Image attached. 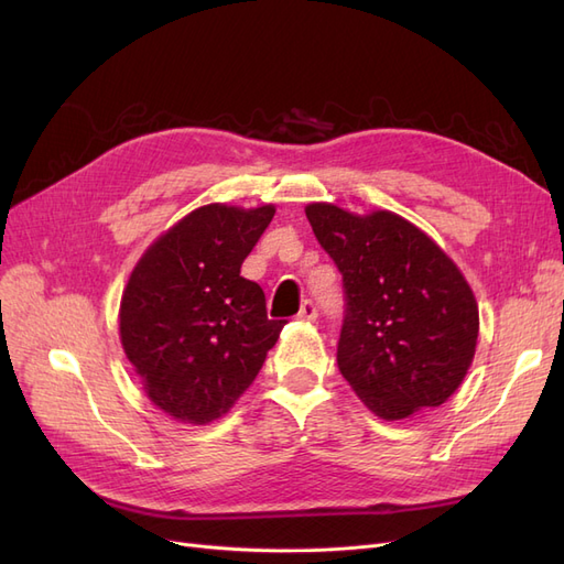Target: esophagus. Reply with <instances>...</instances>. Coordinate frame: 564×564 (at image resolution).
Segmentation results:
<instances>
[{
    "mask_svg": "<svg viewBox=\"0 0 564 564\" xmlns=\"http://www.w3.org/2000/svg\"><path fill=\"white\" fill-rule=\"evenodd\" d=\"M299 319H303V322H315V319H317V305H315L313 301H303Z\"/></svg>",
    "mask_w": 564,
    "mask_h": 564,
    "instance_id": "1",
    "label": "esophagus"
}]
</instances>
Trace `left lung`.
<instances>
[{"mask_svg": "<svg viewBox=\"0 0 564 564\" xmlns=\"http://www.w3.org/2000/svg\"><path fill=\"white\" fill-rule=\"evenodd\" d=\"M344 275L338 369L367 409L402 421L445 404L473 365L480 315L464 272L406 218L305 207Z\"/></svg>", "mask_w": 564, "mask_h": 564, "instance_id": "left-lung-1", "label": "left lung"}]
</instances>
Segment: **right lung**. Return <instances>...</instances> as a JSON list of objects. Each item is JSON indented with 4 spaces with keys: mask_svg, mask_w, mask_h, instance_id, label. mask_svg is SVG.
<instances>
[{
    "mask_svg": "<svg viewBox=\"0 0 564 564\" xmlns=\"http://www.w3.org/2000/svg\"><path fill=\"white\" fill-rule=\"evenodd\" d=\"M275 216L204 204L162 232L133 265L119 303V340L148 400L166 416L207 425L253 383L282 319L240 268Z\"/></svg>",
    "mask_w": 564,
    "mask_h": 564,
    "instance_id": "add662e5",
    "label": "right lung"
}]
</instances>
